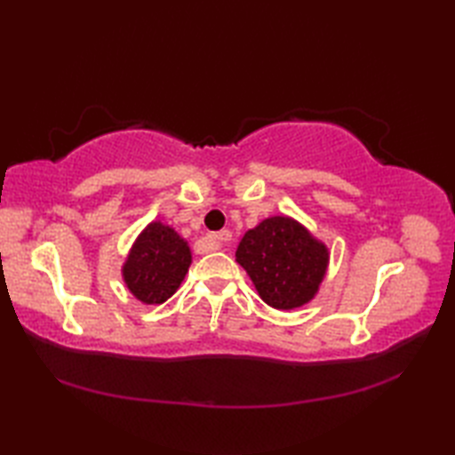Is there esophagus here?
<instances>
[{
  "instance_id": "34e87169",
  "label": "esophagus",
  "mask_w": 455,
  "mask_h": 455,
  "mask_svg": "<svg viewBox=\"0 0 455 455\" xmlns=\"http://www.w3.org/2000/svg\"><path fill=\"white\" fill-rule=\"evenodd\" d=\"M209 238L212 240V243H215L217 248H222V246H227V243H230V238H233V233H230V230H220V233L211 235Z\"/></svg>"
}]
</instances>
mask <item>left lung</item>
Instances as JSON below:
<instances>
[{
  "instance_id": "1",
  "label": "left lung",
  "mask_w": 455,
  "mask_h": 455,
  "mask_svg": "<svg viewBox=\"0 0 455 455\" xmlns=\"http://www.w3.org/2000/svg\"><path fill=\"white\" fill-rule=\"evenodd\" d=\"M236 262L246 269L266 305L293 311L316 297L328 272L331 250L303 222L274 215L243 236Z\"/></svg>"
}]
</instances>
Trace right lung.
I'll return each instance as SVG.
<instances>
[{
    "label": "right lung",
    "instance_id": "add662e5",
    "mask_svg": "<svg viewBox=\"0 0 455 455\" xmlns=\"http://www.w3.org/2000/svg\"><path fill=\"white\" fill-rule=\"evenodd\" d=\"M191 266V248L178 230L152 220L134 238L121 266L124 287L144 305H160L178 291Z\"/></svg>",
    "mask_w": 455,
    "mask_h": 455
}]
</instances>
